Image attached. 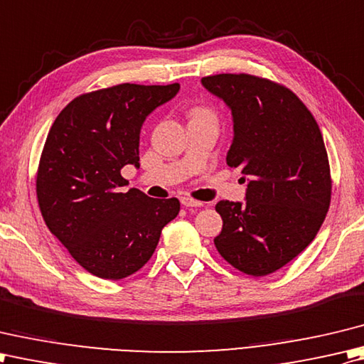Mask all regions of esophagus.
Instances as JSON below:
<instances>
[{
    "label": "esophagus",
    "mask_w": 364,
    "mask_h": 364,
    "mask_svg": "<svg viewBox=\"0 0 364 364\" xmlns=\"http://www.w3.org/2000/svg\"><path fill=\"white\" fill-rule=\"evenodd\" d=\"M181 203L185 207H203L204 205L201 201H196V199H191V198H182Z\"/></svg>",
    "instance_id": "1"
}]
</instances>
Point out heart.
I'll return each mask as SVG.
<instances>
[{
    "label": "heart",
    "mask_w": 364,
    "mask_h": 364,
    "mask_svg": "<svg viewBox=\"0 0 364 364\" xmlns=\"http://www.w3.org/2000/svg\"><path fill=\"white\" fill-rule=\"evenodd\" d=\"M191 117H212V113H210V111L207 109V108L198 107V108H193Z\"/></svg>",
    "instance_id": "1"
}]
</instances>
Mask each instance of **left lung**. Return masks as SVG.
I'll list each match as a JSON object with an SVG mask.
<instances>
[{
    "instance_id": "left-lung-1",
    "label": "left lung",
    "mask_w": 364,
    "mask_h": 364,
    "mask_svg": "<svg viewBox=\"0 0 364 364\" xmlns=\"http://www.w3.org/2000/svg\"><path fill=\"white\" fill-rule=\"evenodd\" d=\"M203 85L232 111L226 163L248 176L247 203L215 205L218 253L250 277L279 270L314 240L331 201L321 129L291 89L250 73H218Z\"/></svg>"
}]
</instances>
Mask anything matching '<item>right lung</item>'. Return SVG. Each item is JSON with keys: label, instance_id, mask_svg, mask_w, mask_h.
Returning a JSON list of instances; mask_svg holds the SVG:
<instances>
[{"label": "right lung", "instance_id": "obj_1", "mask_svg": "<svg viewBox=\"0 0 364 364\" xmlns=\"http://www.w3.org/2000/svg\"><path fill=\"white\" fill-rule=\"evenodd\" d=\"M181 85L122 83L81 94L58 114L43 144L36 195L50 232L92 275L122 279L152 257L161 229L177 217V198L130 188L125 165L139 166L146 116Z\"/></svg>", "mask_w": 364, "mask_h": 364}]
</instances>
